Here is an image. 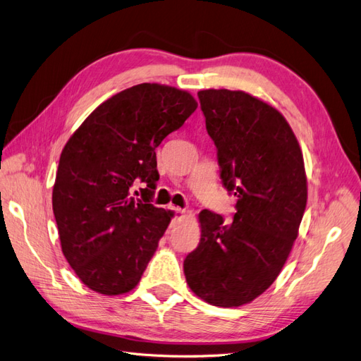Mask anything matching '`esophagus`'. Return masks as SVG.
Masks as SVG:
<instances>
[{"mask_svg": "<svg viewBox=\"0 0 361 361\" xmlns=\"http://www.w3.org/2000/svg\"><path fill=\"white\" fill-rule=\"evenodd\" d=\"M171 212H173L174 220H178V218H182L185 215V211L180 209V207H171Z\"/></svg>", "mask_w": 361, "mask_h": 361, "instance_id": "esophagus-1", "label": "esophagus"}]
</instances>
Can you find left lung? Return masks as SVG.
I'll return each mask as SVG.
<instances>
[{
  "mask_svg": "<svg viewBox=\"0 0 361 361\" xmlns=\"http://www.w3.org/2000/svg\"><path fill=\"white\" fill-rule=\"evenodd\" d=\"M197 96L236 212L232 221L199 214L200 243L183 272L206 302L238 307L274 283L298 236L307 203L302 152L286 118L257 97L226 89Z\"/></svg>",
  "mask_w": 361,
  "mask_h": 361,
  "instance_id": "obj_1",
  "label": "left lung"
}]
</instances>
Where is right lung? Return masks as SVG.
Returning <instances> with one entry per match:
<instances>
[{"instance_id": "right-lung-1", "label": "right lung", "mask_w": 361, "mask_h": 361, "mask_svg": "<svg viewBox=\"0 0 361 361\" xmlns=\"http://www.w3.org/2000/svg\"><path fill=\"white\" fill-rule=\"evenodd\" d=\"M197 108L174 87L138 84L101 104L64 146L52 191L63 255L87 288L134 289L173 214L152 204L157 152ZM147 183L130 197L134 181Z\"/></svg>"}]
</instances>
